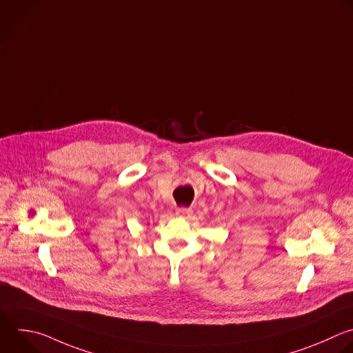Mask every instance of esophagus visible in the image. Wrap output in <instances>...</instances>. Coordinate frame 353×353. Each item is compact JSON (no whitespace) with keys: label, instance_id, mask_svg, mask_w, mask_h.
<instances>
[{"label":"esophagus","instance_id":"esophagus-1","mask_svg":"<svg viewBox=\"0 0 353 353\" xmlns=\"http://www.w3.org/2000/svg\"><path fill=\"white\" fill-rule=\"evenodd\" d=\"M191 213H192V209H191V208H185V206L177 208V210H176V214H177V216H183V217L190 216Z\"/></svg>","mask_w":353,"mask_h":353}]
</instances>
